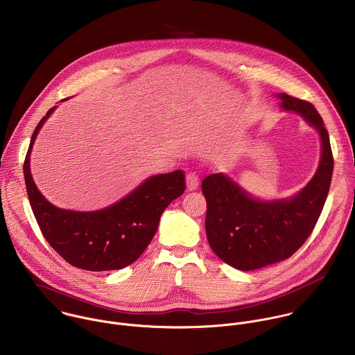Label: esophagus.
Returning <instances> with one entry per match:
<instances>
[{"label": "esophagus", "instance_id": "34e87169", "mask_svg": "<svg viewBox=\"0 0 355 355\" xmlns=\"http://www.w3.org/2000/svg\"><path fill=\"white\" fill-rule=\"evenodd\" d=\"M198 183H200L198 176H197L194 172H189L187 176H186V186H187V190H189V191L197 190Z\"/></svg>", "mask_w": 355, "mask_h": 355}]
</instances>
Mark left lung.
I'll list each match as a JSON object with an SVG mask.
<instances>
[{"label": "left lung", "mask_w": 355, "mask_h": 355, "mask_svg": "<svg viewBox=\"0 0 355 355\" xmlns=\"http://www.w3.org/2000/svg\"><path fill=\"white\" fill-rule=\"evenodd\" d=\"M277 96L284 110L300 114L320 133L321 159L307 186L288 200L260 201L223 173L202 180L208 242L225 263L242 271L282 261L306 242L322 212L332 180L334 155L321 116L306 101L286 94Z\"/></svg>", "instance_id": "left-lung-1"}]
</instances>
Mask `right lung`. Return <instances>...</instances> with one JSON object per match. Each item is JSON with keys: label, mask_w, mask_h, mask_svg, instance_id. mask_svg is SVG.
Here are the masks:
<instances>
[{"label": "right lung", "mask_w": 355, "mask_h": 355, "mask_svg": "<svg viewBox=\"0 0 355 355\" xmlns=\"http://www.w3.org/2000/svg\"><path fill=\"white\" fill-rule=\"evenodd\" d=\"M66 101V99H64ZM38 122L23 164L28 201L42 236L71 266L89 271L119 270L148 246L165 208L186 190L183 171L148 178L121 201L101 211L77 212L52 205L37 189L30 172V153L44 122Z\"/></svg>", "instance_id": "add662e5"}]
</instances>
